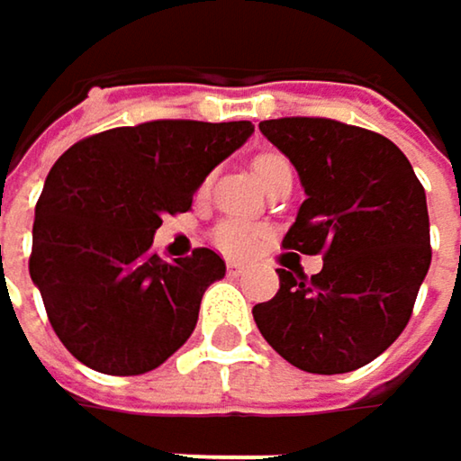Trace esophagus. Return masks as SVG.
I'll use <instances>...</instances> for the list:
<instances>
[{
  "instance_id": "1",
  "label": "esophagus",
  "mask_w": 461,
  "mask_h": 461,
  "mask_svg": "<svg viewBox=\"0 0 461 461\" xmlns=\"http://www.w3.org/2000/svg\"><path fill=\"white\" fill-rule=\"evenodd\" d=\"M245 269H248V267H245L242 261H227V272H230V275H242Z\"/></svg>"
}]
</instances>
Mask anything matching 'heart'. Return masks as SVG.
Masks as SVG:
<instances>
[{"mask_svg":"<svg viewBox=\"0 0 461 461\" xmlns=\"http://www.w3.org/2000/svg\"><path fill=\"white\" fill-rule=\"evenodd\" d=\"M283 165H288V159L283 157V154H277V151H261L256 159H253V173H256V178L264 184L277 167H283ZM208 189V181L203 184V192ZM258 237H261V231L256 230L253 224H248V221H240V219H230V221H221L216 230H213V242L224 250V253H230V256H242V253H248V250H253V245L258 242Z\"/></svg>","mask_w":461,"mask_h":461,"instance_id":"obj_1","label":"heart"}]
</instances>
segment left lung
Wrapping results in <instances>:
<instances>
[{
  "label": "left lung",
  "instance_id": "8db88e82",
  "mask_svg": "<svg viewBox=\"0 0 461 461\" xmlns=\"http://www.w3.org/2000/svg\"><path fill=\"white\" fill-rule=\"evenodd\" d=\"M299 170L307 200L283 248L322 256L307 277L277 269L280 291L253 307L269 347L310 374H347L406 328L429 269L424 186L390 139L325 117L264 120Z\"/></svg>",
  "mask_w": 461,
  "mask_h": 461
}]
</instances>
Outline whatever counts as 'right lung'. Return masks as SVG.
I'll return each mask as SVG.
<instances>
[{"instance_id": "right-lung-1", "label": "right lung", "mask_w": 461, "mask_h": 461, "mask_svg": "<svg viewBox=\"0 0 461 461\" xmlns=\"http://www.w3.org/2000/svg\"><path fill=\"white\" fill-rule=\"evenodd\" d=\"M250 133L245 120H151L77 140L52 165L29 272L79 363L139 376L192 336L203 294L227 264L211 248L170 264L154 253V231L192 208L205 176Z\"/></svg>"}]
</instances>
